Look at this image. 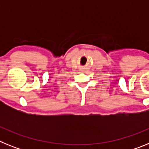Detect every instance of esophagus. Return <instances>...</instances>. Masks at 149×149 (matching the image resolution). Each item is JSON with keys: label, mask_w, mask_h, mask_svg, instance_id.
I'll list each match as a JSON object with an SVG mask.
<instances>
[{"label": "esophagus", "mask_w": 149, "mask_h": 149, "mask_svg": "<svg viewBox=\"0 0 149 149\" xmlns=\"http://www.w3.org/2000/svg\"><path fill=\"white\" fill-rule=\"evenodd\" d=\"M81 71H82V72H84V71H85V70H84V69H82V70H81Z\"/></svg>", "instance_id": "34e87169"}]
</instances>
